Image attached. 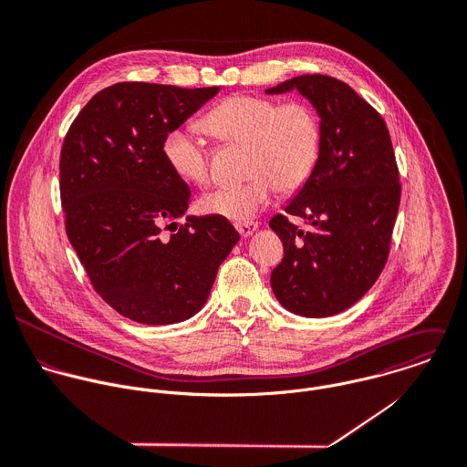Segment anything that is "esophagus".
Wrapping results in <instances>:
<instances>
[{
	"label": "esophagus",
	"mask_w": 467,
	"mask_h": 467,
	"mask_svg": "<svg viewBox=\"0 0 467 467\" xmlns=\"http://www.w3.org/2000/svg\"><path fill=\"white\" fill-rule=\"evenodd\" d=\"M258 229V223L256 222H245V223H236V231L240 233L242 238H247L251 236L254 231Z\"/></svg>",
	"instance_id": "34e87169"
}]
</instances>
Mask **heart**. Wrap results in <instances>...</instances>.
Wrapping results in <instances>:
<instances>
[{
    "instance_id": "heart-1",
    "label": "heart",
    "mask_w": 467,
    "mask_h": 467,
    "mask_svg": "<svg viewBox=\"0 0 467 467\" xmlns=\"http://www.w3.org/2000/svg\"><path fill=\"white\" fill-rule=\"evenodd\" d=\"M203 129L225 145H244V174L238 185H222L200 200L203 213L245 223L278 189L284 194L306 185L322 145L317 112L300 101L280 103L258 94H234L211 109ZM163 156L183 182L205 187L211 182L209 150L196 127H180L163 140Z\"/></svg>"
}]
</instances>
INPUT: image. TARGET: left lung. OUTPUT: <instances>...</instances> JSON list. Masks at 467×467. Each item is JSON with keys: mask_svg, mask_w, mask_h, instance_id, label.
<instances>
[{"mask_svg": "<svg viewBox=\"0 0 467 467\" xmlns=\"http://www.w3.org/2000/svg\"><path fill=\"white\" fill-rule=\"evenodd\" d=\"M298 90L320 116L317 167L269 227L284 244L271 273L278 302L291 313L324 318L357 304L386 267L400 205L399 165L382 116L348 83L304 74L267 94ZM300 215L307 232L288 222Z\"/></svg>", "mask_w": 467, "mask_h": 467, "instance_id": "obj_1", "label": "left lung"}]
</instances>
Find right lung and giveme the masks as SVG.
Wrapping results in <instances>:
<instances>
[{
  "label": "right lung",
  "mask_w": 467,
  "mask_h": 467,
  "mask_svg": "<svg viewBox=\"0 0 467 467\" xmlns=\"http://www.w3.org/2000/svg\"><path fill=\"white\" fill-rule=\"evenodd\" d=\"M218 90L114 83L67 130L59 196L68 242L94 291L134 322L167 326L196 315L240 240L220 216L174 222L191 189L163 156L165 136Z\"/></svg>",
  "instance_id": "right-lung-1"
}]
</instances>
